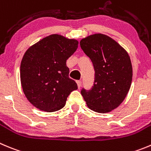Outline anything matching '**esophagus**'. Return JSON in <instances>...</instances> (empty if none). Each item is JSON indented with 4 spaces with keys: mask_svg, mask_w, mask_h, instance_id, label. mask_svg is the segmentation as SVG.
Here are the masks:
<instances>
[{
    "mask_svg": "<svg viewBox=\"0 0 151 151\" xmlns=\"http://www.w3.org/2000/svg\"><path fill=\"white\" fill-rule=\"evenodd\" d=\"M77 86H78V88H80V87H81V86H82V82H81L80 80H77Z\"/></svg>",
    "mask_w": 151,
    "mask_h": 151,
    "instance_id": "34e87169",
    "label": "esophagus"
}]
</instances>
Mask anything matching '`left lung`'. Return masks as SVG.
Here are the masks:
<instances>
[{
    "label": "left lung",
    "mask_w": 151,
    "mask_h": 151,
    "mask_svg": "<svg viewBox=\"0 0 151 151\" xmlns=\"http://www.w3.org/2000/svg\"><path fill=\"white\" fill-rule=\"evenodd\" d=\"M80 47L91 59L95 71L91 90L83 89L87 106L99 113H106L119 106L131 86L133 67L123 47L102 33L90 35L80 40Z\"/></svg>",
    "instance_id": "8db88e82"
}]
</instances>
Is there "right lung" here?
<instances>
[{"label":"right lung","instance_id":"1","mask_svg":"<svg viewBox=\"0 0 151 151\" xmlns=\"http://www.w3.org/2000/svg\"><path fill=\"white\" fill-rule=\"evenodd\" d=\"M78 41L52 34L29 47L20 67L22 89L27 99L36 108L56 112L64 107L68 96L77 89L69 78L66 60L76 51Z\"/></svg>","mask_w":151,"mask_h":151}]
</instances>
